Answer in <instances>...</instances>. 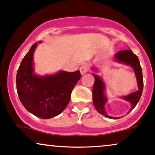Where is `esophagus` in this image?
I'll return each mask as SVG.
<instances>
[{
	"label": "esophagus",
	"instance_id": "obj_1",
	"mask_svg": "<svg viewBox=\"0 0 155 155\" xmlns=\"http://www.w3.org/2000/svg\"><path fill=\"white\" fill-rule=\"evenodd\" d=\"M88 67L85 64L82 65V66L80 67V72H81L82 75H83V74H85V73H86V72H88Z\"/></svg>",
	"mask_w": 155,
	"mask_h": 155
}]
</instances>
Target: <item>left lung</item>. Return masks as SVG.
<instances>
[{
  "instance_id": "left-lung-1",
  "label": "left lung",
  "mask_w": 155,
  "mask_h": 155,
  "mask_svg": "<svg viewBox=\"0 0 155 155\" xmlns=\"http://www.w3.org/2000/svg\"><path fill=\"white\" fill-rule=\"evenodd\" d=\"M114 60L118 63L124 64L130 66L134 69L135 72L136 80H137V85L139 90L136 91L131 93L127 96H122V99H124L126 101H129L131 104L129 112L134 108L139 102L141 94H142L143 82V75L142 70H141V65H140L139 60L138 59L137 56L132 52L131 50H125L120 51L116 53L114 55ZM94 69V67H93ZM95 78L94 86H93V101L96 110L105 117L110 118V119H119L120 117H110L107 114L106 110H104V106L107 102V97L105 95V84L104 83L100 76L98 74H93Z\"/></svg>"
}]
</instances>
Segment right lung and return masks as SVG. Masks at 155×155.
Wrapping results in <instances>:
<instances>
[{"label":"right lung","instance_id":"right-lung-1","mask_svg":"<svg viewBox=\"0 0 155 155\" xmlns=\"http://www.w3.org/2000/svg\"><path fill=\"white\" fill-rule=\"evenodd\" d=\"M38 44L32 45L20 64L16 73V90L20 101L28 112L42 119H49L64 110L81 74L79 70L60 71L45 76L34 73L33 54Z\"/></svg>","mask_w":155,"mask_h":155}]
</instances>
